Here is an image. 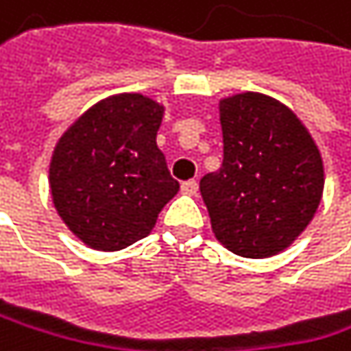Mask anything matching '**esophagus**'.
<instances>
[{
  "label": "esophagus",
  "mask_w": 351,
  "mask_h": 351,
  "mask_svg": "<svg viewBox=\"0 0 351 351\" xmlns=\"http://www.w3.org/2000/svg\"><path fill=\"white\" fill-rule=\"evenodd\" d=\"M182 192H184V194H188V196H194V194L198 192V182H196V180H188V182H184V184H182Z\"/></svg>",
  "instance_id": "obj_1"
}]
</instances>
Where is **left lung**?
I'll return each instance as SVG.
<instances>
[{"label": "left lung", "mask_w": 351, "mask_h": 351, "mask_svg": "<svg viewBox=\"0 0 351 351\" xmlns=\"http://www.w3.org/2000/svg\"><path fill=\"white\" fill-rule=\"evenodd\" d=\"M219 119L223 163L200 180L213 234L238 256L279 254L321 204L319 147L289 107L261 93L221 99Z\"/></svg>", "instance_id": "obj_1"}]
</instances>
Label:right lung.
<instances>
[{
	"mask_svg": "<svg viewBox=\"0 0 351 351\" xmlns=\"http://www.w3.org/2000/svg\"><path fill=\"white\" fill-rule=\"evenodd\" d=\"M163 105L138 95L107 97L56 145L49 186L68 230L95 250H121L151 234L178 194L157 147Z\"/></svg>",
	"mask_w": 351,
	"mask_h": 351,
	"instance_id": "add662e5",
	"label": "right lung"
}]
</instances>
